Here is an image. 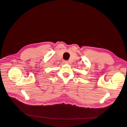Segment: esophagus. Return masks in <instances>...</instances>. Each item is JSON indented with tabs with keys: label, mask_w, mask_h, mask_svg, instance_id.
Returning <instances> with one entry per match:
<instances>
[{
	"label": "esophagus",
	"mask_w": 127,
	"mask_h": 127,
	"mask_svg": "<svg viewBox=\"0 0 127 127\" xmlns=\"http://www.w3.org/2000/svg\"><path fill=\"white\" fill-rule=\"evenodd\" d=\"M63 62H64V63L65 64H67V63H68V62L67 61H66V60H64Z\"/></svg>",
	"instance_id": "obj_1"
}]
</instances>
